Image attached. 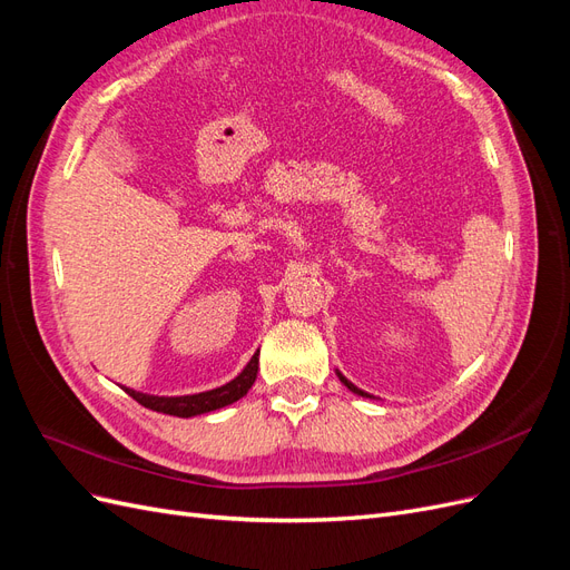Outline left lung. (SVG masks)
Listing matches in <instances>:
<instances>
[{"label": "left lung", "instance_id": "left-lung-1", "mask_svg": "<svg viewBox=\"0 0 570 570\" xmlns=\"http://www.w3.org/2000/svg\"><path fill=\"white\" fill-rule=\"evenodd\" d=\"M337 377H340V383H344V387H347V390H352L354 394H358V396H373V394H368V392H364V390H358L354 383H350L347 381V377H344L340 371H337Z\"/></svg>", "mask_w": 570, "mask_h": 570}]
</instances>
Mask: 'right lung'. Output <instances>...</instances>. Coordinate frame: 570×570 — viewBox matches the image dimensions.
I'll return each mask as SVG.
<instances>
[{
    "instance_id": "obj_1",
    "label": "right lung",
    "mask_w": 570,
    "mask_h": 570,
    "mask_svg": "<svg viewBox=\"0 0 570 570\" xmlns=\"http://www.w3.org/2000/svg\"><path fill=\"white\" fill-rule=\"evenodd\" d=\"M258 373V352L249 358V364L239 371L230 383L220 385L216 390H206L197 394H180V396H159V394H147V392H137L130 387H124L135 402H140L142 406L168 413V416H178V419H193L199 416V413H209L216 409L228 406L249 392V387L256 381Z\"/></svg>"
}]
</instances>
